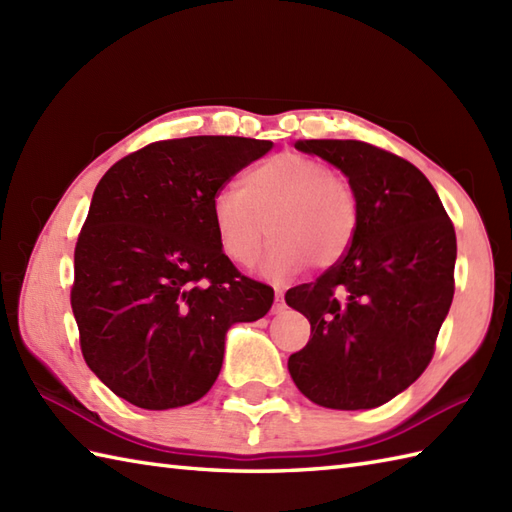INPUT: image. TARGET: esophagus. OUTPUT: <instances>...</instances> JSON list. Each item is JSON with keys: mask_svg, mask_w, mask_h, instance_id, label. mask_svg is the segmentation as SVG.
<instances>
[{"mask_svg": "<svg viewBox=\"0 0 512 512\" xmlns=\"http://www.w3.org/2000/svg\"><path fill=\"white\" fill-rule=\"evenodd\" d=\"M286 310V303H284V292L279 288L275 290V303H273V314H281Z\"/></svg>", "mask_w": 512, "mask_h": 512, "instance_id": "34e87169", "label": "esophagus"}]
</instances>
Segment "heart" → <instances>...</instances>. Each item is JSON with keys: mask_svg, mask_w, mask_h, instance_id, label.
I'll use <instances>...</instances> for the list:
<instances>
[{"mask_svg": "<svg viewBox=\"0 0 512 512\" xmlns=\"http://www.w3.org/2000/svg\"><path fill=\"white\" fill-rule=\"evenodd\" d=\"M211 222L224 255L253 266L273 235L262 270L288 277L306 266H334L350 250L358 226L352 184L328 162L303 154H277L239 180V191L222 189L211 200Z\"/></svg>", "mask_w": 512, "mask_h": 512, "instance_id": "obj_1", "label": "heart"}]
</instances>
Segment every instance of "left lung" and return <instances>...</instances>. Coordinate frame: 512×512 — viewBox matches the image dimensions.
<instances>
[{"instance_id": "8db88e82", "label": "left lung", "mask_w": 512, "mask_h": 512, "mask_svg": "<svg viewBox=\"0 0 512 512\" xmlns=\"http://www.w3.org/2000/svg\"><path fill=\"white\" fill-rule=\"evenodd\" d=\"M350 178L358 226L317 281L286 292L310 321L288 358L303 396L328 409H372L416 383L453 301L455 228L424 173L363 140H303Z\"/></svg>"}]
</instances>
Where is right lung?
Instances as JSON below:
<instances>
[{
    "label": "right lung",
    "mask_w": 512,
    "mask_h": 512,
    "mask_svg": "<svg viewBox=\"0 0 512 512\" xmlns=\"http://www.w3.org/2000/svg\"><path fill=\"white\" fill-rule=\"evenodd\" d=\"M270 140H158L96 184L74 248L70 303L85 363L143 409L200 400L222 369L224 336L273 306L217 242L211 200Z\"/></svg>",
    "instance_id": "obj_1"
}]
</instances>
